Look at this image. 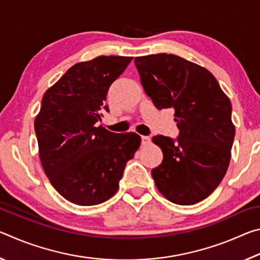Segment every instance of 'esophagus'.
Wrapping results in <instances>:
<instances>
[{"mask_svg":"<svg viewBox=\"0 0 260 260\" xmlns=\"http://www.w3.org/2000/svg\"><path fill=\"white\" fill-rule=\"evenodd\" d=\"M141 141H142V144L143 146H146V144H149L150 143V141H151V139L149 138V136H141Z\"/></svg>","mask_w":260,"mask_h":260,"instance_id":"34e87169","label":"esophagus"}]
</instances>
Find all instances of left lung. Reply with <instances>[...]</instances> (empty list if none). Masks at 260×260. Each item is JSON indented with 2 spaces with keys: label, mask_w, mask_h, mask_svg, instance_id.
Instances as JSON below:
<instances>
[{
  "label": "left lung",
  "mask_w": 260,
  "mask_h": 260,
  "mask_svg": "<svg viewBox=\"0 0 260 260\" xmlns=\"http://www.w3.org/2000/svg\"><path fill=\"white\" fill-rule=\"evenodd\" d=\"M146 94L157 109H174L177 139L156 135L162 161L151 171L158 190L179 205L206 199L221 182L235 136L232 104L208 70L172 54L135 57Z\"/></svg>",
  "instance_id": "left-lung-1"
}]
</instances>
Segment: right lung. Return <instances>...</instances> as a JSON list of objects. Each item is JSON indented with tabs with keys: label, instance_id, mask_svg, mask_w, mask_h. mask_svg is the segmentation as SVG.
<instances>
[{
	"label": "right lung",
	"instance_id": "1",
	"mask_svg": "<svg viewBox=\"0 0 260 260\" xmlns=\"http://www.w3.org/2000/svg\"><path fill=\"white\" fill-rule=\"evenodd\" d=\"M133 57L100 56L70 68L42 98L35 118L45 173L71 203L89 206L117 192L126 162L141 144L139 134L98 126L109 111L107 94Z\"/></svg>",
	"mask_w": 260,
	"mask_h": 260
}]
</instances>
